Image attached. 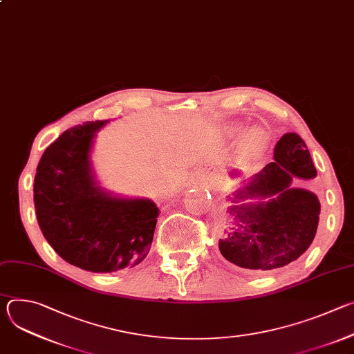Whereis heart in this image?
I'll use <instances>...</instances> for the list:
<instances>
[{
  "mask_svg": "<svg viewBox=\"0 0 354 354\" xmlns=\"http://www.w3.org/2000/svg\"><path fill=\"white\" fill-rule=\"evenodd\" d=\"M265 144V136L262 133H254L250 136L248 141V149L252 151V153H257Z\"/></svg>",
  "mask_w": 354,
  "mask_h": 354,
  "instance_id": "b5f03b06",
  "label": "heart"
}]
</instances>
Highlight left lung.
Here are the masks:
<instances>
[{"mask_svg": "<svg viewBox=\"0 0 354 354\" xmlns=\"http://www.w3.org/2000/svg\"><path fill=\"white\" fill-rule=\"evenodd\" d=\"M273 158L274 162L252 178L236 197H277L230 207V213H235L245 225L232 228L218 246L221 255L239 268H283L304 254L317 234L321 212L318 197L306 189L291 187L292 176L302 180L317 176L307 144L298 134L287 133L277 141Z\"/></svg>", "mask_w": 354, "mask_h": 354, "instance_id": "1", "label": "left lung"}]
</instances>
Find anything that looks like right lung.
<instances>
[{
	"instance_id": "right-lung-1",
	"label": "right lung",
	"mask_w": 354,
	"mask_h": 354,
	"mask_svg": "<svg viewBox=\"0 0 354 354\" xmlns=\"http://www.w3.org/2000/svg\"><path fill=\"white\" fill-rule=\"evenodd\" d=\"M105 120L66 130L43 153L33 185L39 227L68 263L96 273L138 265L154 238L158 209L145 198H116L91 175L89 151Z\"/></svg>"
}]
</instances>
